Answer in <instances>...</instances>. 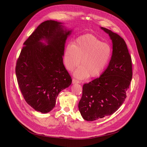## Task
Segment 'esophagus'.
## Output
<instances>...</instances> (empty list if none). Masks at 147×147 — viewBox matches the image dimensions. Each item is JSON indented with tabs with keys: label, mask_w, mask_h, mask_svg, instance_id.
<instances>
[{
	"label": "esophagus",
	"mask_w": 147,
	"mask_h": 147,
	"mask_svg": "<svg viewBox=\"0 0 147 147\" xmlns=\"http://www.w3.org/2000/svg\"><path fill=\"white\" fill-rule=\"evenodd\" d=\"M72 83H73V84H74V83H80V82L79 81H78V80H76L75 79H73V80H72Z\"/></svg>",
	"instance_id": "34e87169"
}]
</instances>
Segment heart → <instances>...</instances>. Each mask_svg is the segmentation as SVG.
<instances>
[{"mask_svg":"<svg viewBox=\"0 0 147 147\" xmlns=\"http://www.w3.org/2000/svg\"><path fill=\"white\" fill-rule=\"evenodd\" d=\"M111 55V48L92 34L79 37L73 45L67 46L64 53V63L69 71L78 67L74 76L79 79L89 76L94 78L101 74L109 63ZM81 61H80V59Z\"/></svg>","mask_w":147,"mask_h":147,"instance_id":"b5f03b06","label":"heart"}]
</instances>
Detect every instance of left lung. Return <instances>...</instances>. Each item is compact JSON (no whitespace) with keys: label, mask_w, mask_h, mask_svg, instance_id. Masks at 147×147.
I'll use <instances>...</instances> for the list:
<instances>
[{"label":"left lung","mask_w":147,"mask_h":147,"mask_svg":"<svg viewBox=\"0 0 147 147\" xmlns=\"http://www.w3.org/2000/svg\"><path fill=\"white\" fill-rule=\"evenodd\" d=\"M109 34L113 43V53L105 70L96 78L84 84L79 103L83 119L94 121L116 111L126 98L132 78V59L126 42L119 34L101 27Z\"/></svg>","instance_id":"left-lung-1"}]
</instances>
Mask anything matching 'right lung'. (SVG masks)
Listing matches in <instances>:
<instances>
[{
    "instance_id": "right-lung-1",
    "label": "right lung",
    "mask_w": 147,
    "mask_h": 147,
    "mask_svg": "<svg viewBox=\"0 0 147 147\" xmlns=\"http://www.w3.org/2000/svg\"><path fill=\"white\" fill-rule=\"evenodd\" d=\"M63 24L53 20L41 23L24 43L17 62L15 73L22 96L42 113L55 107L59 92L72 82L63 58L72 30Z\"/></svg>"
}]
</instances>
